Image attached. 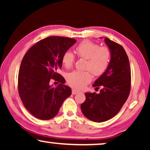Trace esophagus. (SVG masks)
Here are the masks:
<instances>
[{
	"label": "esophagus",
	"mask_w": 150,
	"mask_h": 150,
	"mask_svg": "<svg viewBox=\"0 0 150 150\" xmlns=\"http://www.w3.org/2000/svg\"><path fill=\"white\" fill-rule=\"evenodd\" d=\"M71 92H72V94H74V95H75V94H77L78 93H79V91H77V90H76L74 89H72V91H71Z\"/></svg>",
	"instance_id": "1"
}]
</instances>
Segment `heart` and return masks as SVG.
<instances>
[{
    "instance_id": "b5f03b06",
    "label": "heart",
    "mask_w": 150,
    "mask_h": 150,
    "mask_svg": "<svg viewBox=\"0 0 150 150\" xmlns=\"http://www.w3.org/2000/svg\"><path fill=\"white\" fill-rule=\"evenodd\" d=\"M75 52L79 58L87 59L85 68L89 70L74 71L67 75V81L71 87L81 90L91 81V71L96 76L105 72L109 65L111 52L108 47H100L99 44L89 40H84L80 43L76 47ZM61 60L63 66L69 69L74 63L75 57L71 52L67 51L63 54Z\"/></svg>"
}]
</instances>
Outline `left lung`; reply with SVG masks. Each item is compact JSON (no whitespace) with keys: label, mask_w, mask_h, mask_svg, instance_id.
<instances>
[{"label":"left lung","mask_w":150,"mask_h":150,"mask_svg":"<svg viewBox=\"0 0 150 150\" xmlns=\"http://www.w3.org/2000/svg\"><path fill=\"white\" fill-rule=\"evenodd\" d=\"M104 42L111 52L105 72L93 84L100 93H85L86 100L81 108L84 115L95 122H102L120 112L128 99L131 87L129 59L122 46L106 38Z\"/></svg>","instance_id":"1"}]
</instances>
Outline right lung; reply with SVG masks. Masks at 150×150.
<instances>
[{
	"mask_svg": "<svg viewBox=\"0 0 150 150\" xmlns=\"http://www.w3.org/2000/svg\"><path fill=\"white\" fill-rule=\"evenodd\" d=\"M76 42L73 38L48 37L33 45L22 59L18 93L26 109L40 120L56 116L63 102L71 95V89L64 85V78L57 70L62 66L63 54ZM52 80L59 83L57 87L50 85Z\"/></svg>",
	"mask_w": 150,
	"mask_h": 150,
	"instance_id": "right-lung-1",
	"label": "right lung"
}]
</instances>
